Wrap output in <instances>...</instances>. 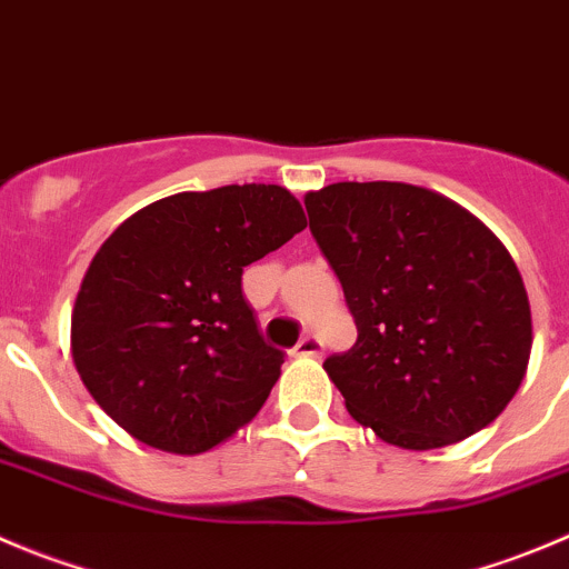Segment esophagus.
Listing matches in <instances>:
<instances>
[{
    "label": "esophagus",
    "instance_id": "34e87169",
    "mask_svg": "<svg viewBox=\"0 0 569 569\" xmlns=\"http://www.w3.org/2000/svg\"><path fill=\"white\" fill-rule=\"evenodd\" d=\"M293 357H321V340L316 335H307L293 346Z\"/></svg>",
    "mask_w": 569,
    "mask_h": 569
}]
</instances>
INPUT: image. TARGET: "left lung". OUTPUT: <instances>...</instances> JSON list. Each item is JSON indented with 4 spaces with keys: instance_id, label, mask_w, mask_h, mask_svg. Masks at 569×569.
<instances>
[{
    "instance_id": "8db88e82",
    "label": "left lung",
    "mask_w": 569,
    "mask_h": 569,
    "mask_svg": "<svg viewBox=\"0 0 569 569\" xmlns=\"http://www.w3.org/2000/svg\"><path fill=\"white\" fill-rule=\"evenodd\" d=\"M305 207L357 323V343L323 362L351 419L402 450H438L491 425L533 343L506 246L456 200L413 183H329Z\"/></svg>"
}]
</instances>
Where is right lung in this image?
<instances>
[{
  "label": "right lung",
  "mask_w": 569,
  "mask_h": 569,
  "mask_svg": "<svg viewBox=\"0 0 569 569\" xmlns=\"http://www.w3.org/2000/svg\"><path fill=\"white\" fill-rule=\"evenodd\" d=\"M276 183L161 198L91 259L72 310V360L137 441L198 456L246 427L281 375L242 299V268L305 231Z\"/></svg>",
  "instance_id": "1"
}]
</instances>
